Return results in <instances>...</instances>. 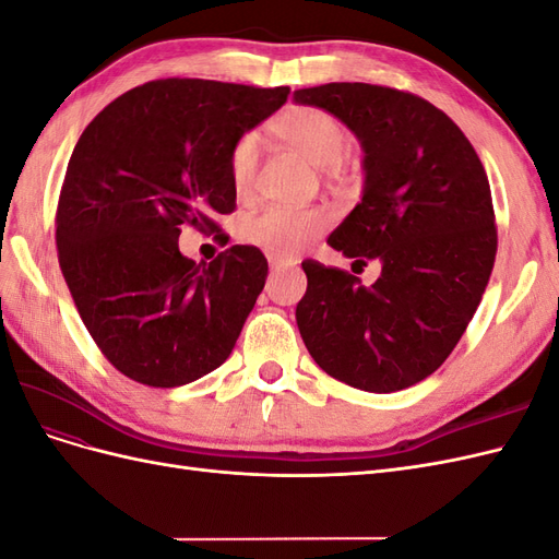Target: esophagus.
<instances>
[{
    "label": "esophagus",
    "instance_id": "1",
    "mask_svg": "<svg viewBox=\"0 0 559 559\" xmlns=\"http://www.w3.org/2000/svg\"><path fill=\"white\" fill-rule=\"evenodd\" d=\"M267 263H270V270H286L296 265L294 259H286V257H270Z\"/></svg>",
    "mask_w": 559,
    "mask_h": 559
}]
</instances>
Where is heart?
Wrapping results in <instances>:
<instances>
[{
    "instance_id": "obj_1",
    "label": "heart",
    "mask_w": 559,
    "mask_h": 559,
    "mask_svg": "<svg viewBox=\"0 0 559 559\" xmlns=\"http://www.w3.org/2000/svg\"><path fill=\"white\" fill-rule=\"evenodd\" d=\"M270 128L284 144L300 151L312 165L324 167V175L331 181L341 183L349 179L352 167L345 160V154L352 146V132L343 118L321 107L296 105L284 109ZM259 154L261 140L257 132L240 134L228 151V181L238 198H247L253 189ZM329 226L331 214L321 207L270 205L247 216L242 238L249 245L280 253V257H294L314 242Z\"/></svg>"
}]
</instances>
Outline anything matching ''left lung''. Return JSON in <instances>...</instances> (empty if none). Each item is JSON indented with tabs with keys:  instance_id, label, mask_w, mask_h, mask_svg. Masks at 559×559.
Listing matches in <instances>:
<instances>
[{
	"instance_id": "left-lung-1",
	"label": "left lung",
	"mask_w": 559,
	"mask_h": 559,
	"mask_svg": "<svg viewBox=\"0 0 559 559\" xmlns=\"http://www.w3.org/2000/svg\"><path fill=\"white\" fill-rule=\"evenodd\" d=\"M357 134L364 195L329 245L354 263L378 259L364 286L345 270L302 261L298 331L321 370L389 394L429 378L478 310L497 257L485 167L448 114L413 93L326 83L294 93Z\"/></svg>"
}]
</instances>
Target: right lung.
Segmentation results:
<instances>
[{
    "label": "right lung",
    "instance_id": "add662e5",
    "mask_svg": "<svg viewBox=\"0 0 559 559\" xmlns=\"http://www.w3.org/2000/svg\"><path fill=\"white\" fill-rule=\"evenodd\" d=\"M289 97L205 79H158L116 97L79 138L56 214L58 261L109 364L134 382L181 386L222 366L263 292L261 249L212 263L179 251L181 226L230 214L228 151Z\"/></svg>",
    "mask_w": 559,
    "mask_h": 559
}]
</instances>
